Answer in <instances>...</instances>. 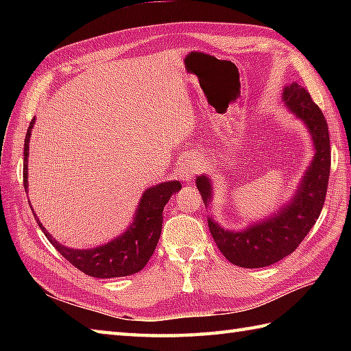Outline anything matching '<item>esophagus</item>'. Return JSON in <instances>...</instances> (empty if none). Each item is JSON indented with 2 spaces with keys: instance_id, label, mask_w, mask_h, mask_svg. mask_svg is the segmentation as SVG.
<instances>
[{
  "instance_id": "esophagus-1",
  "label": "esophagus",
  "mask_w": 351,
  "mask_h": 351,
  "mask_svg": "<svg viewBox=\"0 0 351 351\" xmlns=\"http://www.w3.org/2000/svg\"><path fill=\"white\" fill-rule=\"evenodd\" d=\"M199 167H200V162L197 160V156L195 155L184 156V158L180 161V167L176 170L178 178H180L181 181H193L195 180V176L197 175Z\"/></svg>"
}]
</instances>
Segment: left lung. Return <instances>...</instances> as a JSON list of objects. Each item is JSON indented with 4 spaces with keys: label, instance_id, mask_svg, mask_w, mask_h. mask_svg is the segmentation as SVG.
Segmentation results:
<instances>
[{
    "label": "left lung",
    "instance_id": "8db88e82",
    "mask_svg": "<svg viewBox=\"0 0 351 351\" xmlns=\"http://www.w3.org/2000/svg\"><path fill=\"white\" fill-rule=\"evenodd\" d=\"M283 101L297 117L306 123L315 145V156L295 196L278 215L241 232L221 229L210 219L211 235L225 258L238 267L261 268L278 263L293 253L314 228L323 210L330 175V138L323 111L312 101L306 88L293 83L285 87ZM197 190L208 204L211 184L197 176Z\"/></svg>",
    "mask_w": 351,
    "mask_h": 351
}]
</instances>
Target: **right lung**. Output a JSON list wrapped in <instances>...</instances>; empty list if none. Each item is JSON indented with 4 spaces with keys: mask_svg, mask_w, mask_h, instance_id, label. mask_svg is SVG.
<instances>
[{
    "mask_svg": "<svg viewBox=\"0 0 351 351\" xmlns=\"http://www.w3.org/2000/svg\"><path fill=\"white\" fill-rule=\"evenodd\" d=\"M34 119L29 122L25 136L24 145V187L27 190V169H28V143L32 136ZM181 190V184L178 181L162 182L155 185L152 189H147L141 196L140 205L134 223L130 229L116 240L107 243L106 245H99L96 249L78 250L64 247L63 244L57 243L52 238L48 230L45 229L37 215L33 213L36 221L39 223V228L43 230L45 237L48 238L51 244L60 252V255L68 259L69 263L77 267L80 271H83L92 278L110 279V278H122L140 271L147 261L151 259L152 253L158 244L161 228H162V210L166 206L167 200L173 193Z\"/></svg>",
    "mask_w": 351,
    "mask_h": 351,
    "instance_id": "right-lung-1",
    "label": "right lung"
}]
</instances>
